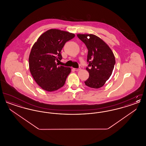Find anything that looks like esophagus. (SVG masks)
Masks as SVG:
<instances>
[{
	"label": "esophagus",
	"mask_w": 146,
	"mask_h": 146,
	"mask_svg": "<svg viewBox=\"0 0 146 146\" xmlns=\"http://www.w3.org/2000/svg\"><path fill=\"white\" fill-rule=\"evenodd\" d=\"M73 70H76V71H78V70H81V68L79 67V68H73Z\"/></svg>",
	"instance_id": "obj_1"
}]
</instances>
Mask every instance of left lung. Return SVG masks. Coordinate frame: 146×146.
Instances as JSON below:
<instances>
[{
  "mask_svg": "<svg viewBox=\"0 0 146 146\" xmlns=\"http://www.w3.org/2000/svg\"><path fill=\"white\" fill-rule=\"evenodd\" d=\"M77 36L88 50L89 64L86 70L89 77L85 84L91 88H100L111 76L115 63L114 55L109 46L96 35L78 34Z\"/></svg>",
  "mask_w": 146,
  "mask_h": 146,
  "instance_id": "1",
  "label": "left lung"
}]
</instances>
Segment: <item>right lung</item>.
I'll list each match as a JSON object with an SVG mask.
<instances>
[{
  "label": "right lung",
  "instance_id": "1",
  "mask_svg": "<svg viewBox=\"0 0 146 146\" xmlns=\"http://www.w3.org/2000/svg\"><path fill=\"white\" fill-rule=\"evenodd\" d=\"M74 36L68 32L51 29L42 34L33 45L29 56V70L43 90H57L64 85L71 69L58 66L56 61L61 60V50Z\"/></svg>",
  "mask_w": 146,
  "mask_h": 146
}]
</instances>
